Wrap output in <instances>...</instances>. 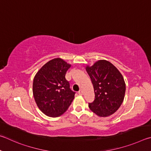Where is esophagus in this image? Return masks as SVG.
<instances>
[{"instance_id": "obj_1", "label": "esophagus", "mask_w": 151, "mask_h": 151, "mask_svg": "<svg viewBox=\"0 0 151 151\" xmlns=\"http://www.w3.org/2000/svg\"><path fill=\"white\" fill-rule=\"evenodd\" d=\"M78 94L80 95V96H81V95H83V91L82 90H80L78 91Z\"/></svg>"}]
</instances>
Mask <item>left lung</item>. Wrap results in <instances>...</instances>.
I'll list each match as a JSON object with an SVG mask.
<instances>
[{
  "label": "left lung",
  "instance_id": "1",
  "mask_svg": "<svg viewBox=\"0 0 151 151\" xmlns=\"http://www.w3.org/2000/svg\"><path fill=\"white\" fill-rule=\"evenodd\" d=\"M86 70L93 83L95 99L89 104L91 111L101 117L117 111L122 104L126 90L122 74L115 66L105 60H100Z\"/></svg>",
  "mask_w": 151,
  "mask_h": 151
}]
</instances>
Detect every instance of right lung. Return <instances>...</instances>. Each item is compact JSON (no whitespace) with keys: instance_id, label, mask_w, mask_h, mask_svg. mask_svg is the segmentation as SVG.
<instances>
[{"instance_id":"add662e5","label":"right lung","mask_w":151,"mask_h":151,"mask_svg":"<svg viewBox=\"0 0 151 151\" xmlns=\"http://www.w3.org/2000/svg\"><path fill=\"white\" fill-rule=\"evenodd\" d=\"M71 67L60 58L50 60L40 69L33 80V95L37 106L51 117L62 115L70 107L75 92L70 88L65 73Z\"/></svg>"}]
</instances>
